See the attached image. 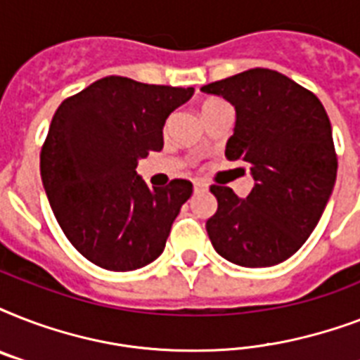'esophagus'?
<instances>
[{"instance_id": "1", "label": "esophagus", "mask_w": 360, "mask_h": 360, "mask_svg": "<svg viewBox=\"0 0 360 360\" xmlns=\"http://www.w3.org/2000/svg\"><path fill=\"white\" fill-rule=\"evenodd\" d=\"M207 183H203V181H194V188L196 191H207Z\"/></svg>"}]
</instances>
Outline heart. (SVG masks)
I'll list each match as a JSON object with an SVG mask.
<instances>
[{"instance_id":"b5f03b06","label":"heart","mask_w":360,"mask_h":360,"mask_svg":"<svg viewBox=\"0 0 360 360\" xmlns=\"http://www.w3.org/2000/svg\"><path fill=\"white\" fill-rule=\"evenodd\" d=\"M220 103H222V101H217V98L205 101V103H203V106H202V112H203V110H207V108H213V106H217V104H220Z\"/></svg>"}]
</instances>
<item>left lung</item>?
Here are the masks:
<instances>
[{"instance_id": "1", "label": "left lung", "mask_w": 360, "mask_h": 360, "mask_svg": "<svg viewBox=\"0 0 360 360\" xmlns=\"http://www.w3.org/2000/svg\"><path fill=\"white\" fill-rule=\"evenodd\" d=\"M236 108L228 160L250 164L243 200L211 186L219 202L207 220L214 250L240 267H273L295 254L329 202L336 181L329 115L312 91L271 69H250L202 87Z\"/></svg>"}]
</instances>
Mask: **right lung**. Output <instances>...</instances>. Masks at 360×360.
<instances>
[{
    "mask_svg": "<svg viewBox=\"0 0 360 360\" xmlns=\"http://www.w3.org/2000/svg\"><path fill=\"white\" fill-rule=\"evenodd\" d=\"M192 95L194 87L106 76L56 110L41 151L42 185L70 245L98 267L136 271L162 254L192 183L149 188L136 166L162 149L164 123Z\"/></svg>",
    "mask_w": 360,
    "mask_h": 360,
    "instance_id": "1",
    "label": "right lung"
}]
</instances>
